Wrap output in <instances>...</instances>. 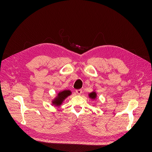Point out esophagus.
Listing matches in <instances>:
<instances>
[{
	"instance_id": "esophagus-1",
	"label": "esophagus",
	"mask_w": 152,
	"mask_h": 152,
	"mask_svg": "<svg viewBox=\"0 0 152 152\" xmlns=\"http://www.w3.org/2000/svg\"><path fill=\"white\" fill-rule=\"evenodd\" d=\"M76 93L77 95H81L82 93V90L81 89H77V90H76Z\"/></svg>"
}]
</instances>
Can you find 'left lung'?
Listing matches in <instances>:
<instances>
[{
    "label": "left lung",
    "mask_w": 152,
    "mask_h": 152,
    "mask_svg": "<svg viewBox=\"0 0 152 152\" xmlns=\"http://www.w3.org/2000/svg\"><path fill=\"white\" fill-rule=\"evenodd\" d=\"M89 97L91 99H95V97H96V93L93 92L89 94Z\"/></svg>",
    "instance_id": "1"
}]
</instances>
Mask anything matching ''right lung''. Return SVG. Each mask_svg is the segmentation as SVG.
<instances>
[{"instance_id": "add662e5", "label": "right lung", "mask_w": 152, "mask_h": 152, "mask_svg": "<svg viewBox=\"0 0 152 152\" xmlns=\"http://www.w3.org/2000/svg\"><path fill=\"white\" fill-rule=\"evenodd\" d=\"M70 94V91H64L59 92L58 94V97L57 98H55V100L53 101V104H54L56 106L60 105L61 104V103L63 102V100Z\"/></svg>"}]
</instances>
